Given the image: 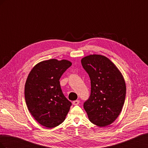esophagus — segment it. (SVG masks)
Masks as SVG:
<instances>
[{
  "instance_id": "1",
  "label": "esophagus",
  "mask_w": 148,
  "mask_h": 148,
  "mask_svg": "<svg viewBox=\"0 0 148 148\" xmlns=\"http://www.w3.org/2000/svg\"><path fill=\"white\" fill-rule=\"evenodd\" d=\"M79 104V100H76V101H73V104L74 106L78 105Z\"/></svg>"
}]
</instances>
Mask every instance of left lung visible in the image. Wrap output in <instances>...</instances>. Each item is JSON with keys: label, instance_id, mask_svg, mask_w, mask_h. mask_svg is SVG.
Segmentation results:
<instances>
[{"label": "left lung", "instance_id": "left-lung-1", "mask_svg": "<svg viewBox=\"0 0 148 148\" xmlns=\"http://www.w3.org/2000/svg\"><path fill=\"white\" fill-rule=\"evenodd\" d=\"M91 79V95L83 106L90 122L104 127L119 117L124 104L126 84L122 74L108 58L89 55L81 60Z\"/></svg>", "mask_w": 148, "mask_h": 148}]
</instances>
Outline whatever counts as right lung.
<instances>
[{
	"mask_svg": "<svg viewBox=\"0 0 148 148\" xmlns=\"http://www.w3.org/2000/svg\"><path fill=\"white\" fill-rule=\"evenodd\" d=\"M71 64L67 60H44L28 76L25 86L26 105L34 119L44 127L58 126L69 112L71 103L62 92L59 79Z\"/></svg>",
	"mask_w": 148,
	"mask_h": 148,
	"instance_id": "add662e5",
	"label": "right lung"
}]
</instances>
